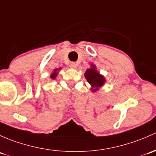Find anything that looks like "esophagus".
Returning <instances> with one entry per match:
<instances>
[{
    "label": "esophagus",
    "mask_w": 156,
    "mask_h": 156,
    "mask_svg": "<svg viewBox=\"0 0 156 156\" xmlns=\"http://www.w3.org/2000/svg\"><path fill=\"white\" fill-rule=\"evenodd\" d=\"M70 67H71V68H76V67H77V64L76 63V62H71V63L70 64Z\"/></svg>",
    "instance_id": "1"
}]
</instances>
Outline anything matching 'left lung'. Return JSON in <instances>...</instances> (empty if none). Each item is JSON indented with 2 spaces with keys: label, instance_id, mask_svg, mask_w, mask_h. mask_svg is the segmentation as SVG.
I'll return each mask as SVG.
<instances>
[{
  "label": "left lung",
  "instance_id": "obj_1",
  "mask_svg": "<svg viewBox=\"0 0 156 156\" xmlns=\"http://www.w3.org/2000/svg\"><path fill=\"white\" fill-rule=\"evenodd\" d=\"M85 77L88 83L91 85V90L92 92L99 90L106 83V79L96 69L95 65H91V67L86 70L84 73Z\"/></svg>",
  "mask_w": 156,
  "mask_h": 156
}]
</instances>
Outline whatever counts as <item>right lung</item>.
Masks as SVG:
<instances>
[{
  "instance_id": "obj_1",
  "label": "right lung",
  "mask_w": 156,
  "mask_h": 156,
  "mask_svg": "<svg viewBox=\"0 0 156 156\" xmlns=\"http://www.w3.org/2000/svg\"><path fill=\"white\" fill-rule=\"evenodd\" d=\"M61 69H62V67H59V68H55V69H54L53 72H52V74L50 75V79H51V80H55V79L57 77L58 74L59 70H60Z\"/></svg>"
}]
</instances>
